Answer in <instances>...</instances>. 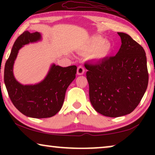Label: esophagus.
I'll return each mask as SVG.
<instances>
[{
  "label": "esophagus",
  "instance_id": "esophagus-1",
  "mask_svg": "<svg viewBox=\"0 0 155 155\" xmlns=\"http://www.w3.org/2000/svg\"><path fill=\"white\" fill-rule=\"evenodd\" d=\"M84 73V68L82 66V65H80V66H78V70H77L78 75H83Z\"/></svg>",
  "mask_w": 155,
  "mask_h": 155
}]
</instances>
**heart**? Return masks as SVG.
<instances>
[{
    "label": "heart",
    "instance_id": "heart-1",
    "mask_svg": "<svg viewBox=\"0 0 155 155\" xmlns=\"http://www.w3.org/2000/svg\"><path fill=\"white\" fill-rule=\"evenodd\" d=\"M83 49L86 53L92 52V58L94 60L101 61L109 56L111 46L109 41H104L101 37L94 36L87 40Z\"/></svg>",
    "mask_w": 155,
    "mask_h": 155
}]
</instances>
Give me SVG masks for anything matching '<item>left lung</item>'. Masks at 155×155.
<instances>
[{
    "mask_svg": "<svg viewBox=\"0 0 155 155\" xmlns=\"http://www.w3.org/2000/svg\"><path fill=\"white\" fill-rule=\"evenodd\" d=\"M118 35L122 44L116 56L84 64L90 102L109 117L130 114L140 102L149 80L144 48L127 34Z\"/></svg>",
    "mask_w": 155,
    "mask_h": 155,
    "instance_id": "obj_1",
    "label": "left lung"
}]
</instances>
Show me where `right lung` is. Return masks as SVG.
Returning <instances> with one entry per match:
<instances>
[{
    "label": "right lung",
    "mask_w": 155,
    "mask_h": 155,
    "mask_svg": "<svg viewBox=\"0 0 155 155\" xmlns=\"http://www.w3.org/2000/svg\"><path fill=\"white\" fill-rule=\"evenodd\" d=\"M40 33L25 31L12 46L4 69V82L10 99L21 113L35 118H49L62 107L70 84L75 78L76 65L63 68L53 64L44 80L36 84H20L13 75V65L18 51L25 44L41 40Z\"/></svg>",
    "instance_id": "right-lung-1"
}]
</instances>
